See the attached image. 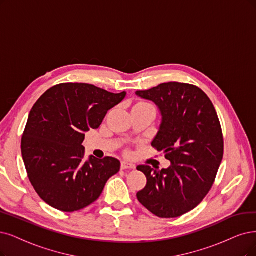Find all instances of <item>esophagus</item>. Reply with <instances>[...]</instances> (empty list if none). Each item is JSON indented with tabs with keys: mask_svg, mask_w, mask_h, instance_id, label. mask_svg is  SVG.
Segmentation results:
<instances>
[{
	"mask_svg": "<svg viewBox=\"0 0 256 256\" xmlns=\"http://www.w3.org/2000/svg\"><path fill=\"white\" fill-rule=\"evenodd\" d=\"M135 166L132 164L128 162H121V170H126V168H134Z\"/></svg>",
	"mask_w": 256,
	"mask_h": 256,
	"instance_id": "esophagus-1",
	"label": "esophagus"
}]
</instances>
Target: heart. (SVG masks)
<instances>
[{
  "label": "heart",
  "instance_id": "b5f03b06",
  "mask_svg": "<svg viewBox=\"0 0 256 256\" xmlns=\"http://www.w3.org/2000/svg\"><path fill=\"white\" fill-rule=\"evenodd\" d=\"M148 106H150L148 103L144 102V101H137L134 103L133 108H132V110H138V108H148Z\"/></svg>",
  "mask_w": 256,
  "mask_h": 256
}]
</instances>
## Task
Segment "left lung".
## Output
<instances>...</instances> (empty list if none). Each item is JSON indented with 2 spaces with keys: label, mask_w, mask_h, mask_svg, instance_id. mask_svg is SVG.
<instances>
[{
  "label": "left lung",
  "mask_w": 256,
  "mask_h": 256,
  "mask_svg": "<svg viewBox=\"0 0 256 256\" xmlns=\"http://www.w3.org/2000/svg\"><path fill=\"white\" fill-rule=\"evenodd\" d=\"M136 94L153 101L162 124L152 146L171 162L162 171L138 166L146 186L139 202L162 218H174L193 210L211 190L224 156L220 122L209 97L192 84L168 82Z\"/></svg>",
  "instance_id": "1"
}]
</instances>
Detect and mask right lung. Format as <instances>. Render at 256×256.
Segmentation results:
<instances>
[{"instance_id": "obj_1", "label": "right lung", "mask_w": 256, "mask_h": 256, "mask_svg": "<svg viewBox=\"0 0 256 256\" xmlns=\"http://www.w3.org/2000/svg\"><path fill=\"white\" fill-rule=\"evenodd\" d=\"M86 83H61L32 106L21 141L23 162L36 192L63 212L96 202L108 179L119 172L116 158L84 162L85 132L98 128L106 112L124 99Z\"/></svg>"}]
</instances>
